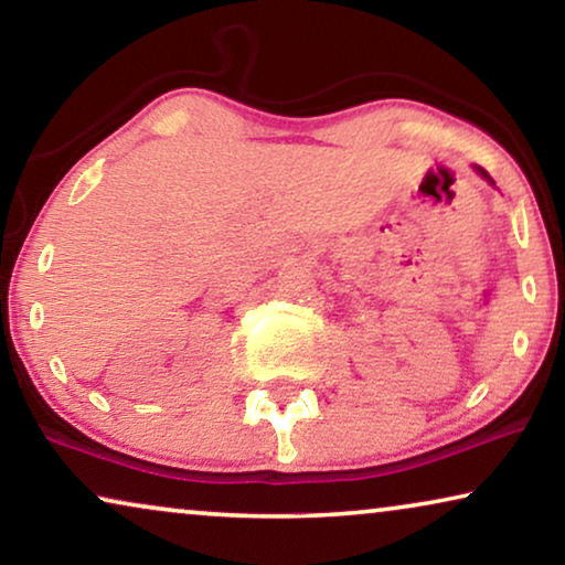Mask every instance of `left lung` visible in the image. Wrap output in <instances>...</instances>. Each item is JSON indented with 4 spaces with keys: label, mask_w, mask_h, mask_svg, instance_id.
Returning a JSON list of instances; mask_svg holds the SVG:
<instances>
[{
    "label": "left lung",
    "mask_w": 565,
    "mask_h": 565,
    "mask_svg": "<svg viewBox=\"0 0 565 565\" xmlns=\"http://www.w3.org/2000/svg\"><path fill=\"white\" fill-rule=\"evenodd\" d=\"M476 171H479V173H481V177L489 181V184H494V181H491V177H489V173H487V171H483V169H481V166H476Z\"/></svg>",
    "instance_id": "8db88e82"
}]
</instances>
